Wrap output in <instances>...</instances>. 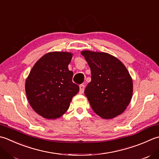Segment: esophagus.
<instances>
[{
	"instance_id": "obj_1",
	"label": "esophagus",
	"mask_w": 159,
	"mask_h": 159,
	"mask_svg": "<svg viewBox=\"0 0 159 159\" xmlns=\"http://www.w3.org/2000/svg\"><path fill=\"white\" fill-rule=\"evenodd\" d=\"M79 88H80L79 93H80V94H83V93L84 92V89H85V85H80L79 86Z\"/></svg>"
}]
</instances>
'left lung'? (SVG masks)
<instances>
[{
    "label": "left lung",
    "mask_w": 159,
    "mask_h": 159,
    "mask_svg": "<svg viewBox=\"0 0 159 159\" xmlns=\"http://www.w3.org/2000/svg\"><path fill=\"white\" fill-rule=\"evenodd\" d=\"M91 69V82L85 89L93 111L102 119H113L128 106L133 94L132 79L124 64L108 53L82 51Z\"/></svg>",
    "instance_id": "8db88e82"
}]
</instances>
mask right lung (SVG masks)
<instances>
[{
  "label": "right lung",
  "mask_w": 159,
  "mask_h": 159,
  "mask_svg": "<svg viewBox=\"0 0 159 159\" xmlns=\"http://www.w3.org/2000/svg\"><path fill=\"white\" fill-rule=\"evenodd\" d=\"M72 53H47L34 64L25 81L27 100L33 110L47 119H56L66 112L79 87L72 82L68 69Z\"/></svg>",
  "instance_id": "obj_1"
}]
</instances>
